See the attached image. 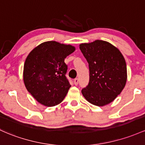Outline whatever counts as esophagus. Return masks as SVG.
Here are the masks:
<instances>
[{"instance_id": "esophagus-1", "label": "esophagus", "mask_w": 145, "mask_h": 145, "mask_svg": "<svg viewBox=\"0 0 145 145\" xmlns=\"http://www.w3.org/2000/svg\"><path fill=\"white\" fill-rule=\"evenodd\" d=\"M78 82H79V79L78 78L74 79V85H78Z\"/></svg>"}]
</instances>
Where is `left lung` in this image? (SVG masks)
<instances>
[{
    "label": "left lung",
    "mask_w": 145,
    "mask_h": 145,
    "mask_svg": "<svg viewBox=\"0 0 145 145\" xmlns=\"http://www.w3.org/2000/svg\"><path fill=\"white\" fill-rule=\"evenodd\" d=\"M80 49L89 68V82L81 92L92 105H106L115 100L126 84L125 58L115 46L101 40L80 44Z\"/></svg>",
    "instance_id": "8db88e82"
}]
</instances>
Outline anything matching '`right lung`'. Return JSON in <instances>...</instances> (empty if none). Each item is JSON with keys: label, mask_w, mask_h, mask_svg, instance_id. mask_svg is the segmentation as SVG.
<instances>
[{"label": "right lung", "mask_w": 145, "mask_h": 145, "mask_svg": "<svg viewBox=\"0 0 145 145\" xmlns=\"http://www.w3.org/2000/svg\"><path fill=\"white\" fill-rule=\"evenodd\" d=\"M75 51L70 44L47 41L39 44L27 57L24 65L25 87L39 103L53 106L61 103L71 87L65 76V58Z\"/></svg>", "instance_id": "right-lung-1"}]
</instances>
